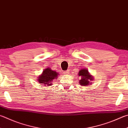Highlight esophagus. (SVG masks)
<instances>
[{"instance_id": "34e87169", "label": "esophagus", "mask_w": 128, "mask_h": 128, "mask_svg": "<svg viewBox=\"0 0 128 128\" xmlns=\"http://www.w3.org/2000/svg\"><path fill=\"white\" fill-rule=\"evenodd\" d=\"M69 73V71L68 70L64 72V74H68Z\"/></svg>"}]
</instances>
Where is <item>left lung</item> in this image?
<instances>
[{
	"label": "left lung",
	"instance_id": "left-lung-1",
	"mask_svg": "<svg viewBox=\"0 0 128 128\" xmlns=\"http://www.w3.org/2000/svg\"><path fill=\"white\" fill-rule=\"evenodd\" d=\"M78 76H80V84L83 86H87L91 84V81L94 80L93 76L89 73L87 69H83L80 70L78 73Z\"/></svg>",
	"mask_w": 128,
	"mask_h": 128
}]
</instances>
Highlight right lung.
Masks as SVG:
<instances>
[{
    "label": "right lung",
    "instance_id": "1",
    "mask_svg": "<svg viewBox=\"0 0 128 128\" xmlns=\"http://www.w3.org/2000/svg\"><path fill=\"white\" fill-rule=\"evenodd\" d=\"M58 75H59L58 73L48 68L44 70L38 80L39 83H42L44 86H51L52 85V82L53 80L57 79Z\"/></svg>",
    "mask_w": 128,
    "mask_h": 128
}]
</instances>
